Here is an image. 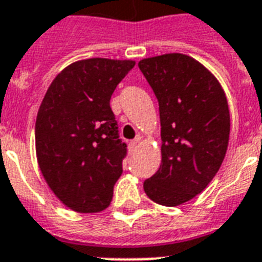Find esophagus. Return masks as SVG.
<instances>
[{
	"label": "esophagus",
	"instance_id": "34e87169",
	"mask_svg": "<svg viewBox=\"0 0 262 262\" xmlns=\"http://www.w3.org/2000/svg\"><path fill=\"white\" fill-rule=\"evenodd\" d=\"M138 141H140V137H137L135 141H130L129 142V152L130 153H135L138 148Z\"/></svg>",
	"mask_w": 262,
	"mask_h": 262
}]
</instances>
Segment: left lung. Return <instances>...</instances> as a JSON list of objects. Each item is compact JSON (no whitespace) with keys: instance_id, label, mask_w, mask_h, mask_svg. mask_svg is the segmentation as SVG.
Returning <instances> with one entry per match:
<instances>
[{"instance_id":"1","label":"left lung","mask_w":262,"mask_h":262,"mask_svg":"<svg viewBox=\"0 0 262 262\" xmlns=\"http://www.w3.org/2000/svg\"><path fill=\"white\" fill-rule=\"evenodd\" d=\"M138 67L159 101L161 124V164L144 191L155 203L175 207L205 190L222 165L230 136L226 94L188 55L146 57Z\"/></svg>"}]
</instances>
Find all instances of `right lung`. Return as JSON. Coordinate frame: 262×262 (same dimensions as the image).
Returning a JSON list of instances; mask_svg holds the SVG:
<instances>
[{"mask_svg":"<svg viewBox=\"0 0 262 262\" xmlns=\"http://www.w3.org/2000/svg\"><path fill=\"white\" fill-rule=\"evenodd\" d=\"M135 64L106 57L74 61L42 98L35 126L37 164L57 199L74 211L99 212L112 202L126 145L110 98Z\"/></svg>","mask_w":262,"mask_h":262,"instance_id":"right-lung-1","label":"right lung"}]
</instances>
